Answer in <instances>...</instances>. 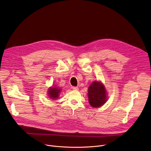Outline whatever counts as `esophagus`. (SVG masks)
<instances>
[{
	"mask_svg": "<svg viewBox=\"0 0 151 151\" xmlns=\"http://www.w3.org/2000/svg\"><path fill=\"white\" fill-rule=\"evenodd\" d=\"M72 89H73V90L77 91V90H78V87H72Z\"/></svg>",
	"mask_w": 151,
	"mask_h": 151,
	"instance_id": "34e87169",
	"label": "esophagus"
}]
</instances>
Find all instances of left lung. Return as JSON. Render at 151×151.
I'll return each instance as SVG.
<instances>
[{
	"instance_id": "obj_1",
	"label": "left lung",
	"mask_w": 151,
	"mask_h": 151,
	"mask_svg": "<svg viewBox=\"0 0 151 151\" xmlns=\"http://www.w3.org/2000/svg\"><path fill=\"white\" fill-rule=\"evenodd\" d=\"M88 101L93 107H99L107 101V92L104 85L99 81H94L88 89Z\"/></svg>"
}]
</instances>
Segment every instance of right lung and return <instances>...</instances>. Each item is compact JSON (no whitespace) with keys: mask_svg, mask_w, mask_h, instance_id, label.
Segmentation results:
<instances>
[{"mask_svg":"<svg viewBox=\"0 0 151 151\" xmlns=\"http://www.w3.org/2000/svg\"><path fill=\"white\" fill-rule=\"evenodd\" d=\"M61 91V88H59L57 87H50L49 88L48 91V96L51 99L56 100L57 99V98L59 97V94L60 93Z\"/></svg>","mask_w":151,"mask_h":151,"instance_id":"obj_1","label":"right lung"}]
</instances>
